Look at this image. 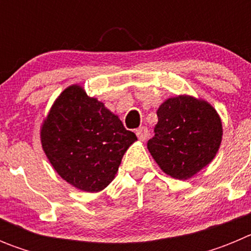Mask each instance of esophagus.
<instances>
[{
	"label": "esophagus",
	"instance_id": "34e87169",
	"mask_svg": "<svg viewBox=\"0 0 251 251\" xmlns=\"http://www.w3.org/2000/svg\"><path fill=\"white\" fill-rule=\"evenodd\" d=\"M136 134H137V137H138L139 141L145 142L146 139L148 138V136H150V132H148L147 127H139L138 129L136 130Z\"/></svg>",
	"mask_w": 251,
	"mask_h": 251
}]
</instances>
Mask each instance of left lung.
I'll return each instance as SVG.
<instances>
[{
	"label": "left lung",
	"mask_w": 251,
	"mask_h": 251,
	"mask_svg": "<svg viewBox=\"0 0 251 251\" xmlns=\"http://www.w3.org/2000/svg\"><path fill=\"white\" fill-rule=\"evenodd\" d=\"M158 123L147 148L163 172L191 178L216 156L223 124L214 106L191 95L168 98L157 110Z\"/></svg>",
	"instance_id": "8db88e82"
}]
</instances>
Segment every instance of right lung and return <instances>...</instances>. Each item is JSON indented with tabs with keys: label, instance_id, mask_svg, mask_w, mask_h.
I'll use <instances>...</instances> for the list:
<instances>
[{
	"label": "right lung",
	"instance_id": "obj_1",
	"mask_svg": "<svg viewBox=\"0 0 251 251\" xmlns=\"http://www.w3.org/2000/svg\"><path fill=\"white\" fill-rule=\"evenodd\" d=\"M41 145L59 176L81 191L99 192L114 179L136 134L80 85L57 97L41 126Z\"/></svg>",
	"mask_w": 251,
	"mask_h": 251
}]
</instances>
